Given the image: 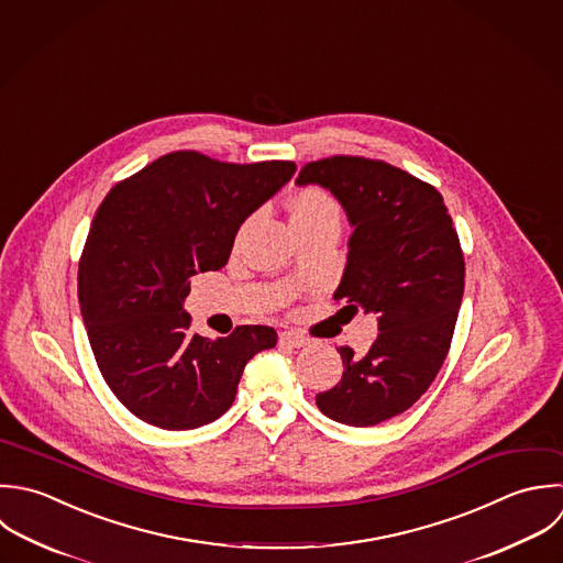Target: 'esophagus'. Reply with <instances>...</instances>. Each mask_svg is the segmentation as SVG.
I'll list each match as a JSON object with an SVG mask.
<instances>
[{"label":"esophagus","instance_id":"1","mask_svg":"<svg viewBox=\"0 0 563 563\" xmlns=\"http://www.w3.org/2000/svg\"><path fill=\"white\" fill-rule=\"evenodd\" d=\"M280 346L285 349H302V346H309V340L296 331H283L280 338H278Z\"/></svg>","mask_w":563,"mask_h":563}]
</instances>
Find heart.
<instances>
[{
  "label": "heart",
  "instance_id": "1",
  "mask_svg": "<svg viewBox=\"0 0 563 563\" xmlns=\"http://www.w3.org/2000/svg\"><path fill=\"white\" fill-rule=\"evenodd\" d=\"M340 219L342 212L338 201L320 188H305L291 199V225L296 232L324 223H340Z\"/></svg>",
  "mask_w": 563,
  "mask_h": 563
}]
</instances>
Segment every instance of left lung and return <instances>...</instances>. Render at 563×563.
Segmentation results:
<instances>
[{
    "label": "left lung",
    "instance_id": "8db88e82",
    "mask_svg": "<svg viewBox=\"0 0 563 563\" xmlns=\"http://www.w3.org/2000/svg\"><path fill=\"white\" fill-rule=\"evenodd\" d=\"M296 184L322 186L344 208L353 234L333 298L377 313L379 327L364 357L338 351L342 379L316 404L338 423L379 426L417 404L448 357L465 291L456 228L434 186L379 159H318Z\"/></svg>",
    "mask_w": 563,
    "mask_h": 563
}]
</instances>
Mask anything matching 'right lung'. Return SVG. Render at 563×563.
I'll return each mask as SVG.
<instances>
[{"instance_id":"1","label":"right lung","mask_w":563,"mask_h":563,"mask_svg":"<svg viewBox=\"0 0 563 563\" xmlns=\"http://www.w3.org/2000/svg\"><path fill=\"white\" fill-rule=\"evenodd\" d=\"M296 173L294 162L228 164L162 155L115 184L78 263V302L96 364L137 419L195 430L232 406L245 364L276 346L272 327L228 338L190 333V278L221 269L241 223Z\"/></svg>"}]
</instances>
